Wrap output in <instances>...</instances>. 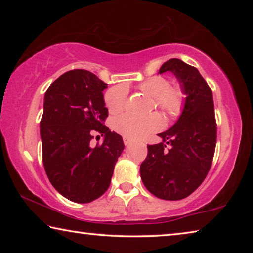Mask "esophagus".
Returning <instances> with one entry per match:
<instances>
[{
    "label": "esophagus",
    "mask_w": 253,
    "mask_h": 253,
    "mask_svg": "<svg viewBox=\"0 0 253 253\" xmlns=\"http://www.w3.org/2000/svg\"><path fill=\"white\" fill-rule=\"evenodd\" d=\"M124 144H125L126 146H128V145L131 144V140L129 138H126V137H124Z\"/></svg>",
    "instance_id": "1"
}]
</instances>
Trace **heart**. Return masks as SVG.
Listing matches in <instances>:
<instances>
[{
  "label": "heart",
  "mask_w": 253,
  "mask_h": 253,
  "mask_svg": "<svg viewBox=\"0 0 253 253\" xmlns=\"http://www.w3.org/2000/svg\"><path fill=\"white\" fill-rule=\"evenodd\" d=\"M145 95L154 98L156 106L169 116L179 113L183 101V92L179 88L170 87L168 78L154 76L138 84ZM128 96L126 84H117L105 93V104L111 114H118L125 107ZM162 119L156 114L146 117H134L124 115L114 121V129L129 139H140L162 128Z\"/></svg>",
  "instance_id": "obj_1"
}]
</instances>
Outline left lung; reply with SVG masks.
Instances as JSON below:
<instances>
[{"label":"left lung","instance_id":"left-lung-1","mask_svg":"<svg viewBox=\"0 0 253 253\" xmlns=\"http://www.w3.org/2000/svg\"><path fill=\"white\" fill-rule=\"evenodd\" d=\"M166 71L176 77L185 95L183 110L169 129L158 134L162 143L148 145L139 172L156 198L177 201L193 193L207 177L215 151L216 123L212 91L199 70L169 59L158 74Z\"/></svg>","mask_w":253,"mask_h":253}]
</instances>
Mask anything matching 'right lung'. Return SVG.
I'll return each instance as SVG.
<instances>
[{"label":"right lung","mask_w":253,"mask_h":253,"mask_svg":"<svg viewBox=\"0 0 253 253\" xmlns=\"http://www.w3.org/2000/svg\"><path fill=\"white\" fill-rule=\"evenodd\" d=\"M107 84L92 72L76 69L60 76L44 95L40 122L42 158L49 181L76 203H89L108 190L123 138L105 126ZM95 131L101 145L90 146Z\"/></svg>","instance_id":"add662e5"}]
</instances>
